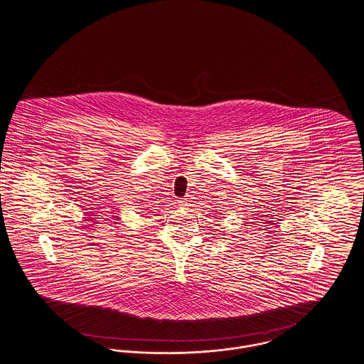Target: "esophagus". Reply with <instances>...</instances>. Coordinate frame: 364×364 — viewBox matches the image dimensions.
<instances>
[{"mask_svg":"<svg viewBox=\"0 0 364 364\" xmlns=\"http://www.w3.org/2000/svg\"><path fill=\"white\" fill-rule=\"evenodd\" d=\"M188 205V203L185 200H178V207L179 208H185Z\"/></svg>","mask_w":364,"mask_h":364,"instance_id":"1","label":"esophagus"}]
</instances>
